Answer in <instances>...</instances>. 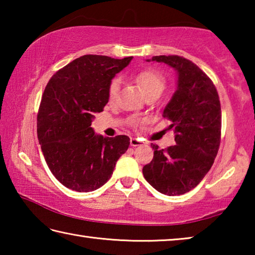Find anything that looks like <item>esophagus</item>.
<instances>
[{
  "mask_svg": "<svg viewBox=\"0 0 255 255\" xmlns=\"http://www.w3.org/2000/svg\"><path fill=\"white\" fill-rule=\"evenodd\" d=\"M141 144H143V141L138 139V138H135V137L130 138V146H132V147H136V146H140Z\"/></svg>",
  "mask_w": 255,
  "mask_h": 255,
  "instance_id": "esophagus-1",
  "label": "esophagus"
}]
</instances>
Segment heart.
Returning a JSON list of instances; mask_svg holds the SVG:
<instances>
[{"label": "heart", "mask_w": 255, "mask_h": 255, "mask_svg": "<svg viewBox=\"0 0 255 255\" xmlns=\"http://www.w3.org/2000/svg\"><path fill=\"white\" fill-rule=\"evenodd\" d=\"M136 83L140 86L146 97L149 96H161L165 89V79L158 72L153 70H145L133 76ZM120 88V81L114 79L108 88V97L110 100H114L117 96Z\"/></svg>", "instance_id": "heart-1"}]
</instances>
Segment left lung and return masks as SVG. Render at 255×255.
<instances>
[{
	"mask_svg": "<svg viewBox=\"0 0 255 255\" xmlns=\"http://www.w3.org/2000/svg\"><path fill=\"white\" fill-rule=\"evenodd\" d=\"M176 72V90L164 108L175 145L166 149L152 144L154 157L143 167L146 181L158 192L179 196L197 187L214 164L221 144L222 110L211 80L196 64L180 56H154Z\"/></svg>",
	"mask_w": 255,
	"mask_h": 255,
	"instance_id": "obj_1",
	"label": "left lung"
}]
</instances>
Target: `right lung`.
<instances>
[{"label":"right lung","mask_w":255,"mask_h":255,"mask_svg":"<svg viewBox=\"0 0 255 255\" xmlns=\"http://www.w3.org/2000/svg\"><path fill=\"white\" fill-rule=\"evenodd\" d=\"M132 57L84 55L56 72L38 111L37 133L47 165L66 188L90 192L111 178L128 136L103 137L91 124L109 101L108 88Z\"/></svg>","instance_id":"1"}]
</instances>
